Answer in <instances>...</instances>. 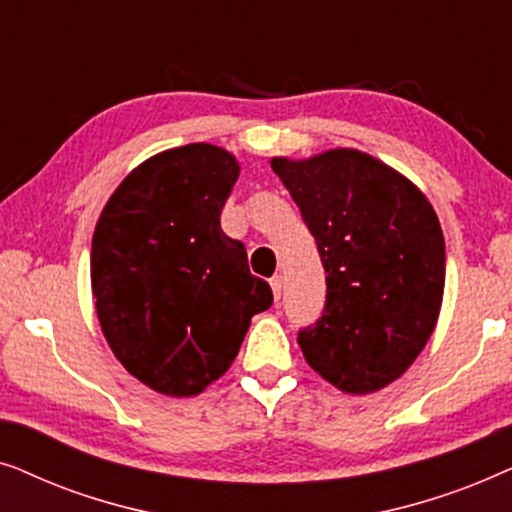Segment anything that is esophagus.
<instances>
[{
    "instance_id": "34e87169",
    "label": "esophagus",
    "mask_w": 512,
    "mask_h": 512,
    "mask_svg": "<svg viewBox=\"0 0 512 512\" xmlns=\"http://www.w3.org/2000/svg\"><path fill=\"white\" fill-rule=\"evenodd\" d=\"M270 286H272V293H275V300L282 298L284 293V277L282 275H275L270 279Z\"/></svg>"
}]
</instances>
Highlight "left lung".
<instances>
[{"label": "left lung", "instance_id": "left-lung-1", "mask_svg": "<svg viewBox=\"0 0 512 512\" xmlns=\"http://www.w3.org/2000/svg\"><path fill=\"white\" fill-rule=\"evenodd\" d=\"M326 270V307L298 333L305 361L345 394L398 380L429 342L445 289V237L426 195L356 149L272 158Z\"/></svg>", "mask_w": 512, "mask_h": 512}]
</instances>
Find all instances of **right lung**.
Listing matches in <instances>:
<instances>
[{
	"label": "right lung",
	"instance_id": "1",
	"mask_svg": "<svg viewBox=\"0 0 512 512\" xmlns=\"http://www.w3.org/2000/svg\"><path fill=\"white\" fill-rule=\"evenodd\" d=\"M240 163L186 144L137 165L111 193L93 233L90 284L111 352L158 394L198 396L235 361L272 291L244 244L221 230Z\"/></svg>",
	"mask_w": 512,
	"mask_h": 512
}]
</instances>
